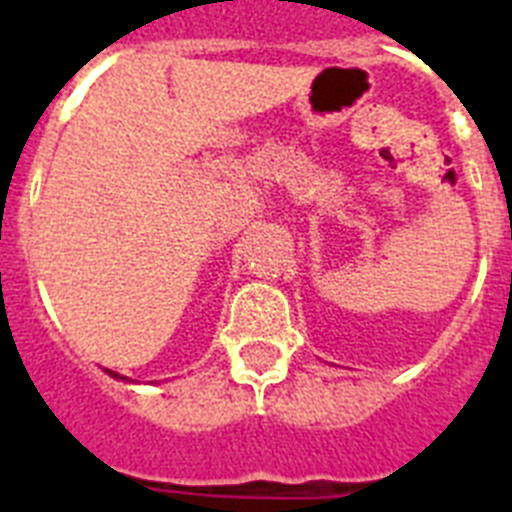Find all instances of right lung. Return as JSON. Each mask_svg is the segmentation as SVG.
Wrapping results in <instances>:
<instances>
[{
    "instance_id": "1",
    "label": "right lung",
    "mask_w": 512,
    "mask_h": 512,
    "mask_svg": "<svg viewBox=\"0 0 512 512\" xmlns=\"http://www.w3.org/2000/svg\"><path fill=\"white\" fill-rule=\"evenodd\" d=\"M107 374H112V377H120V374H115V372H107ZM122 379H125V377H122Z\"/></svg>"
}]
</instances>
